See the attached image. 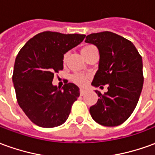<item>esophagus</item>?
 Masks as SVG:
<instances>
[{
  "label": "esophagus",
  "instance_id": "1",
  "mask_svg": "<svg viewBox=\"0 0 155 155\" xmlns=\"http://www.w3.org/2000/svg\"><path fill=\"white\" fill-rule=\"evenodd\" d=\"M80 92H81V95H84V94L87 93V90H85V89H81Z\"/></svg>",
  "mask_w": 155,
  "mask_h": 155
}]
</instances>
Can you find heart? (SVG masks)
I'll list each match as a JSON object with an SVG mask.
<instances>
[{
  "label": "heart",
  "mask_w": 155,
  "mask_h": 155,
  "mask_svg": "<svg viewBox=\"0 0 155 155\" xmlns=\"http://www.w3.org/2000/svg\"><path fill=\"white\" fill-rule=\"evenodd\" d=\"M96 50V47L93 45H86L83 47L81 48V54H83V56L85 58V56L89 54L91 52H92L93 51H95ZM68 54L65 53V54L63 55V62L65 63V61L67 60ZM88 76L87 75H84V74H79V73H76L72 75V80L74 82H75L76 84H80V85H84L88 82Z\"/></svg>",
  "instance_id": "obj_1"
}]
</instances>
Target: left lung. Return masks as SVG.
<instances>
[{
    "mask_svg": "<svg viewBox=\"0 0 155 155\" xmlns=\"http://www.w3.org/2000/svg\"><path fill=\"white\" fill-rule=\"evenodd\" d=\"M86 43L96 45L100 52L99 70L91 84H108V91L90 108L93 120L104 126L123 124L133 113L143 84L142 57L134 44L110 31L88 35Z\"/></svg>",
    "mask_w": 155,
    "mask_h": 155,
    "instance_id": "obj_1",
    "label": "left lung"
}]
</instances>
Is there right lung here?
<instances>
[{"mask_svg":"<svg viewBox=\"0 0 155 155\" xmlns=\"http://www.w3.org/2000/svg\"><path fill=\"white\" fill-rule=\"evenodd\" d=\"M85 35L44 31L29 40L15 58L12 81L20 107L32 122L43 128L64 124L80 96L73 83L62 89L52 84L63 70V55L81 43Z\"/></svg>","mask_w":155,"mask_h":155,"instance_id":"obj_1","label":"right lung"}]
</instances>
